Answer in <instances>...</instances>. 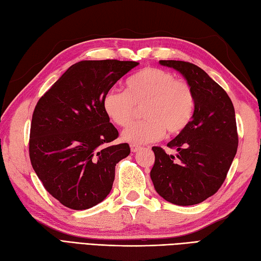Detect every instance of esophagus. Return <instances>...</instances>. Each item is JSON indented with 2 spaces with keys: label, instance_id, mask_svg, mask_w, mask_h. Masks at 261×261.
<instances>
[{
  "label": "esophagus",
  "instance_id": "1",
  "mask_svg": "<svg viewBox=\"0 0 261 261\" xmlns=\"http://www.w3.org/2000/svg\"><path fill=\"white\" fill-rule=\"evenodd\" d=\"M130 148H131V151H132V152H138V151H139L140 149H141V147H140V146L135 145V143H134V145H131V146H130Z\"/></svg>",
  "mask_w": 261,
  "mask_h": 261
}]
</instances>
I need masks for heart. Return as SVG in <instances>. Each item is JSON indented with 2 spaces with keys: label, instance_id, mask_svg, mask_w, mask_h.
Masks as SVG:
<instances>
[{
  "label": "heart",
  "instance_id": "obj_1",
  "mask_svg": "<svg viewBox=\"0 0 261 261\" xmlns=\"http://www.w3.org/2000/svg\"><path fill=\"white\" fill-rule=\"evenodd\" d=\"M142 107L146 120L127 126L123 141L140 145L162 139L166 131L179 135L193 118L195 98L187 82L157 67L139 70L126 81L125 91L111 90L103 97L105 114L119 126L130 124Z\"/></svg>",
  "mask_w": 261,
  "mask_h": 261
}]
</instances>
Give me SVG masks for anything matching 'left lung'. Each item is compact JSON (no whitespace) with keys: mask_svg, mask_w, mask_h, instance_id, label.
Returning a JSON list of instances; mask_svg holds the SVG:
<instances>
[{"mask_svg":"<svg viewBox=\"0 0 261 261\" xmlns=\"http://www.w3.org/2000/svg\"><path fill=\"white\" fill-rule=\"evenodd\" d=\"M174 68L192 87L195 98L193 118L167 147H152L154 165L150 177L156 192L167 202L195 205L219 191L238 149L234 108L228 94L196 65L180 60H159Z\"/></svg>","mask_w":261,"mask_h":261,"instance_id":"1","label":"left lung"}]
</instances>
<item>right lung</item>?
Returning <instances> with one entry per match:
<instances>
[{"label": "right lung", "mask_w": 261, "mask_h": 261, "mask_svg": "<svg viewBox=\"0 0 261 261\" xmlns=\"http://www.w3.org/2000/svg\"><path fill=\"white\" fill-rule=\"evenodd\" d=\"M137 62L82 60L59 77L33 111L29 153L43 187L73 210H87L107 197L115 166L129 156L103 110V97Z\"/></svg>", "instance_id": "1"}]
</instances>
